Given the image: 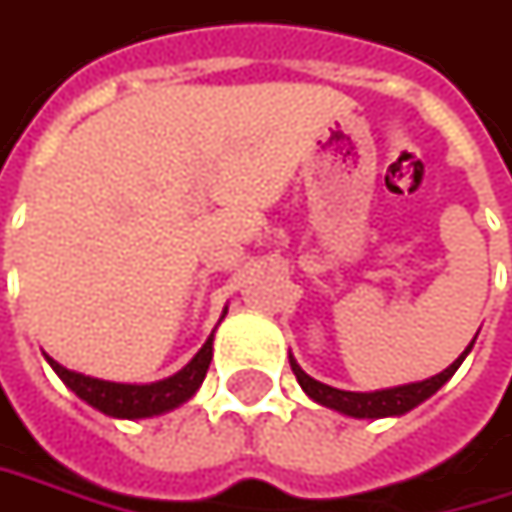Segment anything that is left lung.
<instances>
[{"label": "left lung", "instance_id": "left-lung-1", "mask_svg": "<svg viewBox=\"0 0 512 512\" xmlns=\"http://www.w3.org/2000/svg\"><path fill=\"white\" fill-rule=\"evenodd\" d=\"M473 344H476V338H473ZM473 344L464 349V355L458 361H453L450 367L444 369V372H438V375H433V378L418 381V384H407V387L378 389V392H346V389H335L329 387V384L315 381L312 375H306L292 355H289V364H292V372H295L298 384L312 401H318V404L329 407V410L352 415V418H384V415H404L412 407H418L421 401H427L433 392H438V389L444 387V381L453 378V372L461 367V361L467 358V352L473 349Z\"/></svg>", "mask_w": 512, "mask_h": 512}]
</instances>
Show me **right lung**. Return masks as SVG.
Segmentation results:
<instances>
[{
    "label": "right lung",
    "instance_id": "1",
    "mask_svg": "<svg viewBox=\"0 0 512 512\" xmlns=\"http://www.w3.org/2000/svg\"><path fill=\"white\" fill-rule=\"evenodd\" d=\"M212 341L214 335L203 344V349L191 358L186 367L177 375H171L166 381L157 384H114V381H100V378H88L71 372L62 364H56L54 358H48V364L65 381V387L74 389L85 404H91L94 410L114 415V418H148V415H160V412L174 410L183 401H189L203 384L209 364H212Z\"/></svg>",
    "mask_w": 512,
    "mask_h": 512
}]
</instances>
